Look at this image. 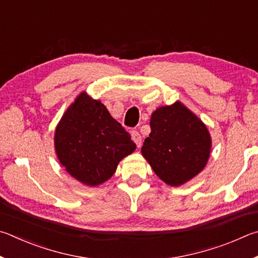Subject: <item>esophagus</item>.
Returning a JSON list of instances; mask_svg holds the SVG:
<instances>
[{"mask_svg":"<svg viewBox=\"0 0 258 258\" xmlns=\"http://www.w3.org/2000/svg\"><path fill=\"white\" fill-rule=\"evenodd\" d=\"M132 138H133V141L136 143L137 147H141L142 146V136H141V134L137 132V130H133V132H132Z\"/></svg>","mask_w":258,"mask_h":258,"instance_id":"obj_1","label":"esophagus"}]
</instances>
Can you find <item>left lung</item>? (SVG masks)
I'll return each instance as SVG.
<instances>
[{
	"instance_id": "8db88e82",
	"label": "left lung",
	"mask_w": 258,
	"mask_h": 258,
	"mask_svg": "<svg viewBox=\"0 0 258 258\" xmlns=\"http://www.w3.org/2000/svg\"><path fill=\"white\" fill-rule=\"evenodd\" d=\"M150 124L142 153L157 177L180 186L204 169L211 152L209 130L186 106L177 102L157 108Z\"/></svg>"
}]
</instances>
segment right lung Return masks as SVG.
Here are the masks:
<instances>
[{"mask_svg":"<svg viewBox=\"0 0 258 258\" xmlns=\"http://www.w3.org/2000/svg\"><path fill=\"white\" fill-rule=\"evenodd\" d=\"M55 151L68 173L87 186L110 179L117 163L136 150L132 136L99 101L81 93L55 130Z\"/></svg>","mask_w":258,"mask_h":258,"instance_id":"obj_1","label":"right lung"}]
</instances>
